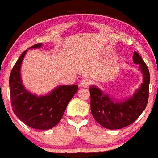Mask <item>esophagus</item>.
Masks as SVG:
<instances>
[{
    "label": "esophagus",
    "instance_id": "1",
    "mask_svg": "<svg viewBox=\"0 0 158 158\" xmlns=\"http://www.w3.org/2000/svg\"><path fill=\"white\" fill-rule=\"evenodd\" d=\"M80 84H81V86H82V87H88L89 85L91 84V81L89 80V79H84L81 81Z\"/></svg>",
    "mask_w": 158,
    "mask_h": 158
}]
</instances>
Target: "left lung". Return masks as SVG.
Masks as SVG:
<instances>
[{
	"mask_svg": "<svg viewBox=\"0 0 158 158\" xmlns=\"http://www.w3.org/2000/svg\"><path fill=\"white\" fill-rule=\"evenodd\" d=\"M133 60L139 65L143 81L139 89L130 98L123 102H116L96 86L89 88L92 115L99 124L107 129H120L131 124L146 107L149 98L150 72L143 58L135 51Z\"/></svg>",
	"mask_w": 158,
	"mask_h": 158,
	"instance_id": "8db88e82",
	"label": "left lung"
}]
</instances>
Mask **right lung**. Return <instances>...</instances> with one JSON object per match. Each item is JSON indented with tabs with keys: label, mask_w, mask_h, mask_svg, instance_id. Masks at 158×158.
<instances>
[{
	"label": "right lung",
	"mask_w": 158,
	"mask_h": 158,
	"mask_svg": "<svg viewBox=\"0 0 158 158\" xmlns=\"http://www.w3.org/2000/svg\"><path fill=\"white\" fill-rule=\"evenodd\" d=\"M42 43L29 49L40 48ZM27 50L23 52L14 65L9 77L10 98L12 111L21 121L38 130L55 127L61 120L68 104L78 90L77 85L60 86L49 94L37 96L30 93L23 85L20 68Z\"/></svg>",
	"instance_id": "obj_1"
}]
</instances>
